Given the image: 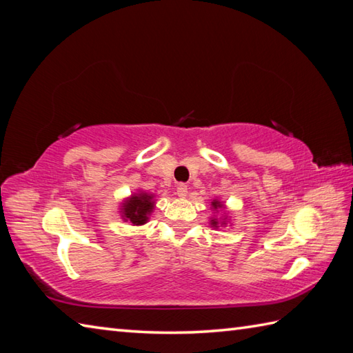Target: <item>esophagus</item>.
Listing matches in <instances>:
<instances>
[{
	"instance_id": "esophagus-1",
	"label": "esophagus",
	"mask_w": 353,
	"mask_h": 353,
	"mask_svg": "<svg viewBox=\"0 0 353 353\" xmlns=\"http://www.w3.org/2000/svg\"><path fill=\"white\" fill-rule=\"evenodd\" d=\"M176 191H177V196L182 197V199H185L186 196H188V186H186L185 183H179Z\"/></svg>"
}]
</instances>
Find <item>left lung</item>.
<instances>
[{
    "mask_svg": "<svg viewBox=\"0 0 353 353\" xmlns=\"http://www.w3.org/2000/svg\"><path fill=\"white\" fill-rule=\"evenodd\" d=\"M212 205H214V208L219 206V203H216V201H212ZM212 224H216V221H214V220H212Z\"/></svg>",
    "mask_w": 353,
    "mask_h": 353,
    "instance_id": "left-lung-1",
    "label": "left lung"
}]
</instances>
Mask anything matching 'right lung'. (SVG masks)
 Listing matches in <instances>:
<instances>
[{
    "label": "right lung",
    "mask_w": 353,
    "mask_h": 353,
    "mask_svg": "<svg viewBox=\"0 0 353 353\" xmlns=\"http://www.w3.org/2000/svg\"><path fill=\"white\" fill-rule=\"evenodd\" d=\"M150 196L142 194L139 197H132L127 200L124 205V215L127 220H130L133 224H144L147 221V214L152 211L153 203L150 201Z\"/></svg>",
    "instance_id": "obj_1"
}]
</instances>
